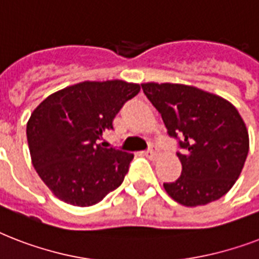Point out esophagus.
Returning <instances> with one entry per match:
<instances>
[{"label": "esophagus", "mask_w": 259, "mask_h": 259, "mask_svg": "<svg viewBox=\"0 0 259 259\" xmlns=\"http://www.w3.org/2000/svg\"><path fill=\"white\" fill-rule=\"evenodd\" d=\"M145 156L148 158H150V160H156V158L158 157V152H157V149H156V145H153V144H152L149 149L145 152Z\"/></svg>", "instance_id": "34e87169"}]
</instances>
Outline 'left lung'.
I'll return each instance as SVG.
<instances>
[{"label": "left lung", "mask_w": 259, "mask_h": 259, "mask_svg": "<svg viewBox=\"0 0 259 259\" xmlns=\"http://www.w3.org/2000/svg\"><path fill=\"white\" fill-rule=\"evenodd\" d=\"M181 152V176L164 183L173 200L187 207L221 199L235 184L249 153V133L229 101L185 84L144 83Z\"/></svg>", "instance_id": "left-lung-1"}]
</instances>
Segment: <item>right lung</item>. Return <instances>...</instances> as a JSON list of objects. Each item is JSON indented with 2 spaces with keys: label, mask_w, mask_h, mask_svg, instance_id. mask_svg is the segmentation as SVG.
I'll return each instance as SVG.
<instances>
[{
  "label": "right lung",
  "mask_w": 259,
  "mask_h": 259,
  "mask_svg": "<svg viewBox=\"0 0 259 259\" xmlns=\"http://www.w3.org/2000/svg\"><path fill=\"white\" fill-rule=\"evenodd\" d=\"M140 89L123 80L82 82L34 109L26 123L32 164L55 196L89 207L122 184L134 156L103 148L99 140Z\"/></svg>",
  "instance_id": "1"
}]
</instances>
